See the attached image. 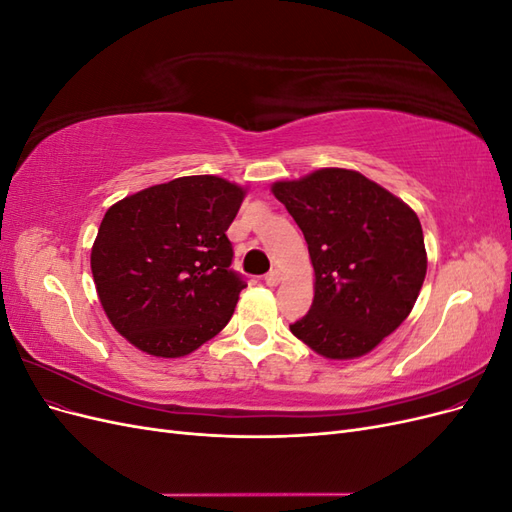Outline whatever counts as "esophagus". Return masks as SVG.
Returning <instances> with one entry per match:
<instances>
[{
    "label": "esophagus",
    "instance_id": "34e87169",
    "mask_svg": "<svg viewBox=\"0 0 512 512\" xmlns=\"http://www.w3.org/2000/svg\"><path fill=\"white\" fill-rule=\"evenodd\" d=\"M265 282H267V286H277L282 282V273L277 271V269H273V271H269L267 275H265Z\"/></svg>",
    "mask_w": 512,
    "mask_h": 512
}]
</instances>
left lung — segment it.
<instances>
[{
    "instance_id": "obj_1",
    "label": "left lung",
    "mask_w": 512,
    "mask_h": 512,
    "mask_svg": "<svg viewBox=\"0 0 512 512\" xmlns=\"http://www.w3.org/2000/svg\"><path fill=\"white\" fill-rule=\"evenodd\" d=\"M271 192L303 230L316 286L309 312L290 324L314 352L354 359L408 318L425 282L416 213L356 170L322 168Z\"/></svg>"
}]
</instances>
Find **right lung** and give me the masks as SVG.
Masks as SVG:
<instances>
[{"label": "right lung", "mask_w": 512, "mask_h": 512, "mask_svg": "<svg viewBox=\"0 0 512 512\" xmlns=\"http://www.w3.org/2000/svg\"><path fill=\"white\" fill-rule=\"evenodd\" d=\"M245 190L194 175L126 196L104 213L91 273L113 327L132 346L177 359L218 335L247 286L226 230Z\"/></svg>", "instance_id": "add662e5"}]
</instances>
